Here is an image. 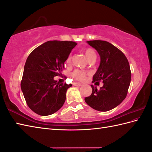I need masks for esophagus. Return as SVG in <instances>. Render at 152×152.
I'll return each instance as SVG.
<instances>
[{
  "mask_svg": "<svg viewBox=\"0 0 152 152\" xmlns=\"http://www.w3.org/2000/svg\"><path fill=\"white\" fill-rule=\"evenodd\" d=\"M73 85L75 86H82V84H80V83H78V82H74L73 83Z\"/></svg>",
  "mask_w": 152,
  "mask_h": 152,
  "instance_id": "1",
  "label": "esophagus"
}]
</instances>
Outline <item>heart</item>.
I'll return each mask as SVG.
<instances>
[{
	"mask_svg": "<svg viewBox=\"0 0 152 152\" xmlns=\"http://www.w3.org/2000/svg\"><path fill=\"white\" fill-rule=\"evenodd\" d=\"M84 52H85V55L86 56V57H87L89 61L91 60H93V59H96V57H97L96 53L93 49L87 48L85 49ZM71 59H72V56H71V55H69L66 58L67 63H70L71 62ZM87 74L88 73L85 72V71H83L81 70H75L74 71H73V72L72 73V76L74 78H75L77 80L83 81V80L86 78Z\"/></svg>",
	"mask_w": 152,
	"mask_h": 152,
	"instance_id": "obj_1",
	"label": "heart"
}]
</instances>
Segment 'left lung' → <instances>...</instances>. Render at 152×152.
<instances>
[{"label": "left lung", "mask_w": 152, "mask_h": 152, "mask_svg": "<svg viewBox=\"0 0 152 152\" xmlns=\"http://www.w3.org/2000/svg\"><path fill=\"white\" fill-rule=\"evenodd\" d=\"M87 42L97 50L101 58L92 82L103 81V86L97 90L91 85L92 93L85 98V102L97 111H107L118 106L126 97L131 80L130 65L124 53L107 41Z\"/></svg>", "instance_id": "obj_1"}]
</instances>
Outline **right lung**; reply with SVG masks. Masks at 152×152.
<instances>
[{"label":"right lung","instance_id":"obj_1","mask_svg":"<svg viewBox=\"0 0 152 152\" xmlns=\"http://www.w3.org/2000/svg\"><path fill=\"white\" fill-rule=\"evenodd\" d=\"M77 45L74 41H49L35 48L27 58L21 89L27 105L41 116L55 113L66 100L72 84L54 80L60 76L64 62Z\"/></svg>","mask_w":152,"mask_h":152}]
</instances>
